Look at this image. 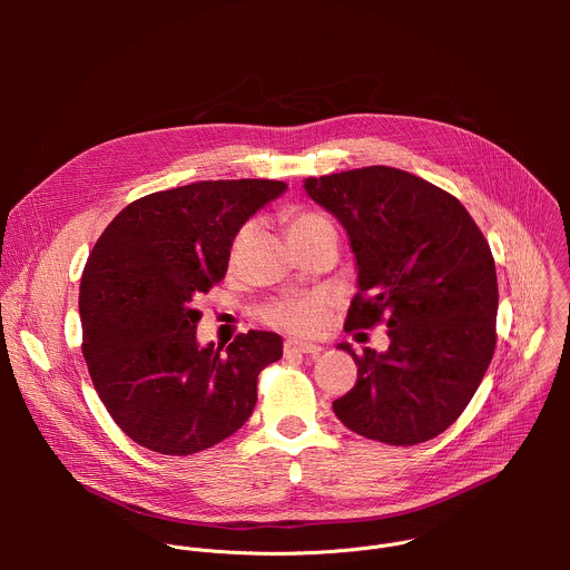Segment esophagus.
<instances>
[{
  "label": "esophagus",
  "mask_w": 570,
  "mask_h": 570,
  "mask_svg": "<svg viewBox=\"0 0 570 570\" xmlns=\"http://www.w3.org/2000/svg\"><path fill=\"white\" fill-rule=\"evenodd\" d=\"M322 347L315 345V343H306V341H297V338H288L284 343V354L291 356V354H306V356H315L320 354Z\"/></svg>",
  "instance_id": "1"
}]
</instances>
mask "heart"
I'll return each instance as SVG.
<instances>
[{"label":"heart","mask_w":570,"mask_h":570,"mask_svg":"<svg viewBox=\"0 0 570 570\" xmlns=\"http://www.w3.org/2000/svg\"><path fill=\"white\" fill-rule=\"evenodd\" d=\"M332 223L313 212H304L293 216L291 225H288V234L291 236H302L322 227H330ZM327 306H330V297L322 293H313V295H304V297H288L282 302L271 304L264 311V317L271 324H277V327L297 332V334H315L322 330L324 320H327Z\"/></svg>","instance_id":"b5f03b06"}]
</instances>
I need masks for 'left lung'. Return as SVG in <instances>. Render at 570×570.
<instances>
[{"instance_id": "left-lung-1", "label": "left lung", "mask_w": 570, "mask_h": 570, "mask_svg": "<svg viewBox=\"0 0 570 570\" xmlns=\"http://www.w3.org/2000/svg\"><path fill=\"white\" fill-rule=\"evenodd\" d=\"M345 227L358 271L345 332L387 322L385 352L338 347L358 365L334 401L354 433L413 446L446 431L475 394L497 347V266L458 198L420 176L365 167L304 180Z\"/></svg>"}]
</instances>
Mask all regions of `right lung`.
Here are the masks:
<instances>
[{"instance_id":"add662e5","label":"right lung","mask_w":570,"mask_h":570,"mask_svg":"<svg viewBox=\"0 0 570 570\" xmlns=\"http://www.w3.org/2000/svg\"><path fill=\"white\" fill-rule=\"evenodd\" d=\"M288 187L203 180L121 209L80 277L83 356L117 426L161 455H191L236 433L255 411L259 372L282 336L248 332L200 345L194 297L227 273L236 232Z\"/></svg>"}]
</instances>
